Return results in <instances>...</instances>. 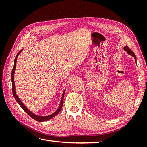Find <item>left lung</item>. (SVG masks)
I'll return each mask as SVG.
<instances>
[{"label": "left lung", "instance_id": "1", "mask_svg": "<svg viewBox=\"0 0 147 147\" xmlns=\"http://www.w3.org/2000/svg\"><path fill=\"white\" fill-rule=\"evenodd\" d=\"M124 51H126V52H127V54H128L129 55L133 56V57L134 58H135V61H136V56H135V54H134V53L133 52V51L128 47L126 45V46L124 47Z\"/></svg>", "mask_w": 147, "mask_h": 147}]
</instances>
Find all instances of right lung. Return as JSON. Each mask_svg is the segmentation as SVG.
I'll return each instance as SVG.
<instances>
[{
    "label": "right lung",
    "mask_w": 147,
    "mask_h": 147,
    "mask_svg": "<svg viewBox=\"0 0 147 147\" xmlns=\"http://www.w3.org/2000/svg\"><path fill=\"white\" fill-rule=\"evenodd\" d=\"M23 49L21 50V51L18 53V54L16 55L14 59V67L13 69H12V73H11V82H12V93H13V95H14V97L15 98L16 100L18 103L19 105H20L21 107H22V109H23V110L25 111L26 113L28 114L30 116L32 117L34 119L36 120V121H38V122H43V121H48L49 119H51L52 117H55V115H57V114H58V113L59 112L61 111V109L62 107V105H63V100H64V93L65 90H64L63 93H62V97H61V102H60V104H59V106L58 109H57V111L55 112H54V113H52V114L49 115H47V116H40V115H38L35 114H34L33 112H32V111H30L28 109L24 104H23L22 101L20 100V98L18 97V96L17 95L16 93V86H15V83H14V74L15 73V69H16V62H17V59L19 54H20V53L23 51Z\"/></svg>",
    "instance_id": "obj_1"
}]
</instances>
